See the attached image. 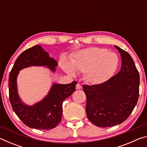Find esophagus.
Masks as SVG:
<instances>
[{
  "instance_id": "34e87169",
  "label": "esophagus",
  "mask_w": 147,
  "mask_h": 147,
  "mask_svg": "<svg viewBox=\"0 0 147 147\" xmlns=\"http://www.w3.org/2000/svg\"><path fill=\"white\" fill-rule=\"evenodd\" d=\"M82 88V86L80 84H77L76 86V89H80Z\"/></svg>"
}]
</instances>
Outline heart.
<instances>
[{
    "mask_svg": "<svg viewBox=\"0 0 147 147\" xmlns=\"http://www.w3.org/2000/svg\"><path fill=\"white\" fill-rule=\"evenodd\" d=\"M117 55L106 49L90 47L78 52L71 59H60L61 68L70 74L75 70L83 73V78L91 85H99L109 80L118 68Z\"/></svg>",
    "mask_w": 147,
    "mask_h": 147,
    "instance_id": "obj_1",
    "label": "heart"
}]
</instances>
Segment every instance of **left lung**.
<instances>
[{
    "label": "left lung",
    "instance_id": "1",
    "mask_svg": "<svg viewBox=\"0 0 147 147\" xmlns=\"http://www.w3.org/2000/svg\"><path fill=\"white\" fill-rule=\"evenodd\" d=\"M121 54L120 71L99 85H84L86 111L89 121L98 127L121 124L132 112L139 98V74L131 56L115 46Z\"/></svg>",
    "mask_w": 147,
    "mask_h": 147
}]
</instances>
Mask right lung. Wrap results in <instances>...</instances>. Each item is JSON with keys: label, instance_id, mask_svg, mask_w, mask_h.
I'll return each mask as SVG.
<instances>
[{"label": "right lung", "instance_id": "obj_1", "mask_svg": "<svg viewBox=\"0 0 147 147\" xmlns=\"http://www.w3.org/2000/svg\"><path fill=\"white\" fill-rule=\"evenodd\" d=\"M57 61L40 45L26 49L17 58L9 76V97L12 109L23 123L32 128L49 130L55 128L61 120L63 101L75 91L76 81L69 84H54L48 94L41 101L27 106L20 99L17 88L19 71L30 66H47L56 71Z\"/></svg>", "mask_w": 147, "mask_h": 147}]
</instances>
